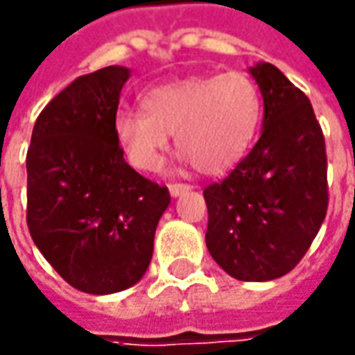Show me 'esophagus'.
<instances>
[{
	"label": "esophagus",
	"instance_id": "esophagus-1",
	"mask_svg": "<svg viewBox=\"0 0 355 355\" xmlns=\"http://www.w3.org/2000/svg\"><path fill=\"white\" fill-rule=\"evenodd\" d=\"M188 190H192L190 184H182V182H173V184H168V192H171V196H180V194H184Z\"/></svg>",
	"mask_w": 355,
	"mask_h": 355
}]
</instances>
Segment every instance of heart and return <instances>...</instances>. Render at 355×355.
Returning a JSON list of instances; mask_svg holds the SVG:
<instances>
[{
	"label": "heart",
	"mask_w": 355,
	"mask_h": 355,
	"mask_svg": "<svg viewBox=\"0 0 355 355\" xmlns=\"http://www.w3.org/2000/svg\"><path fill=\"white\" fill-rule=\"evenodd\" d=\"M141 110H118L114 136L128 163L153 171L161 163L171 134L180 159L204 175L233 168L259 128L262 98L259 85L243 71L198 73L146 89Z\"/></svg>",
	"instance_id": "heart-1"
}]
</instances>
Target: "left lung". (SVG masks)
<instances>
[{"instance_id": "obj_1", "label": "left lung", "mask_w": 355, "mask_h": 355, "mask_svg": "<svg viewBox=\"0 0 355 355\" xmlns=\"http://www.w3.org/2000/svg\"><path fill=\"white\" fill-rule=\"evenodd\" d=\"M264 101L262 134L227 178L204 190L211 259L241 282L297 266L329 208L324 136L309 98L278 67H248Z\"/></svg>"}]
</instances>
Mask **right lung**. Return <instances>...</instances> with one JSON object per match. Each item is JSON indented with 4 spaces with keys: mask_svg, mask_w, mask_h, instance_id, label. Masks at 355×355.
<instances>
[{
    "mask_svg": "<svg viewBox=\"0 0 355 355\" xmlns=\"http://www.w3.org/2000/svg\"><path fill=\"white\" fill-rule=\"evenodd\" d=\"M130 69L77 77L36 118L26 151V223L44 259L69 286L116 293L144 278L167 187L124 161L114 136Z\"/></svg>",
    "mask_w": 355,
    "mask_h": 355,
    "instance_id": "obj_1",
    "label": "right lung"
}]
</instances>
